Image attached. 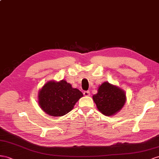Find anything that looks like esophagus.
<instances>
[{
    "instance_id": "34e87169",
    "label": "esophagus",
    "mask_w": 159,
    "mask_h": 159,
    "mask_svg": "<svg viewBox=\"0 0 159 159\" xmlns=\"http://www.w3.org/2000/svg\"><path fill=\"white\" fill-rule=\"evenodd\" d=\"M83 95H84V96L88 97V96L90 95V92H89V91H84V93H83Z\"/></svg>"
}]
</instances>
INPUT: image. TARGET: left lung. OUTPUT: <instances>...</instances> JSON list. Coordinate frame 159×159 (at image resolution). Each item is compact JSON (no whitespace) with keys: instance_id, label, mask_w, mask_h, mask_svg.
<instances>
[{"instance_id":"1","label":"left lung","mask_w":159,"mask_h":159,"mask_svg":"<svg viewBox=\"0 0 159 159\" xmlns=\"http://www.w3.org/2000/svg\"><path fill=\"white\" fill-rule=\"evenodd\" d=\"M93 99L101 113L111 116L116 114L124 107L126 97L123 89L105 82L100 85Z\"/></svg>"}]
</instances>
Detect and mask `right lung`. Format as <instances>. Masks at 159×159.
Instances as JSON below:
<instances>
[{"label": "right lung", "instance_id": "add662e5", "mask_svg": "<svg viewBox=\"0 0 159 159\" xmlns=\"http://www.w3.org/2000/svg\"><path fill=\"white\" fill-rule=\"evenodd\" d=\"M83 96L79 89L72 87L66 80L48 81L38 93L39 107L51 116H62L70 112Z\"/></svg>", "mask_w": 159, "mask_h": 159}]
</instances>
